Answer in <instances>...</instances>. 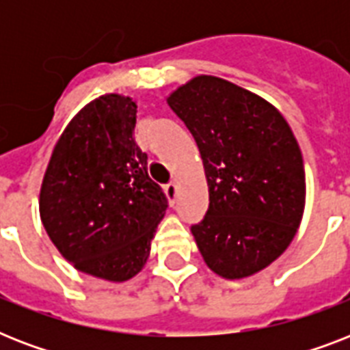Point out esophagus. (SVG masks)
<instances>
[{
  "mask_svg": "<svg viewBox=\"0 0 350 350\" xmlns=\"http://www.w3.org/2000/svg\"><path fill=\"white\" fill-rule=\"evenodd\" d=\"M165 194H167V198H169L170 202L172 203L176 202V196H178V185H176L174 181H170V183L165 185Z\"/></svg>",
  "mask_w": 350,
  "mask_h": 350,
  "instance_id": "34e87169",
  "label": "esophagus"
}]
</instances>
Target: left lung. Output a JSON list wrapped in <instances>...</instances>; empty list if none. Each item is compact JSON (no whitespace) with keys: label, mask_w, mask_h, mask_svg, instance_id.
I'll use <instances>...</instances> for the list:
<instances>
[{"label":"left lung","mask_w":350,"mask_h":350,"mask_svg":"<svg viewBox=\"0 0 350 350\" xmlns=\"http://www.w3.org/2000/svg\"><path fill=\"white\" fill-rule=\"evenodd\" d=\"M167 103L196 139L208 185L205 218L191 227L203 260L229 280L265 269L287 249L305 207L301 150L260 96L198 76Z\"/></svg>","instance_id":"obj_1"}]
</instances>
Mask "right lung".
<instances>
[{"mask_svg":"<svg viewBox=\"0 0 350 350\" xmlns=\"http://www.w3.org/2000/svg\"><path fill=\"white\" fill-rule=\"evenodd\" d=\"M136 109L120 94L83 107L57 139L40 192L41 221L63 258L109 282L142 271L169 207L132 137Z\"/></svg>","mask_w":350,"mask_h":350,"instance_id":"add662e5","label":"right lung"}]
</instances>
